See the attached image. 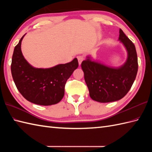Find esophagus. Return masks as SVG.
Returning <instances> with one entry per match:
<instances>
[{
    "instance_id": "obj_1",
    "label": "esophagus",
    "mask_w": 152,
    "mask_h": 152,
    "mask_svg": "<svg viewBox=\"0 0 152 152\" xmlns=\"http://www.w3.org/2000/svg\"><path fill=\"white\" fill-rule=\"evenodd\" d=\"M78 63H79V64L80 65V64H81V63H82V61L84 60V57H83V56H78Z\"/></svg>"
}]
</instances>
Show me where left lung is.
I'll return each mask as SVG.
<instances>
[{
  "mask_svg": "<svg viewBox=\"0 0 152 152\" xmlns=\"http://www.w3.org/2000/svg\"><path fill=\"white\" fill-rule=\"evenodd\" d=\"M119 40L124 44L128 53L127 61L118 69L94 62L88 57L82 63L84 79L93 100L100 102L116 101L129 91L136 78L138 58L132 41L119 29Z\"/></svg>",
  "mask_w": 152,
  "mask_h": 152,
  "instance_id": "left-lung-1",
  "label": "left lung"
}]
</instances>
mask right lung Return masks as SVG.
I'll return each mask as SVG.
<instances>
[{
	"label": "right lung",
	"instance_id": "right-lung-1",
	"mask_svg": "<svg viewBox=\"0 0 152 152\" xmlns=\"http://www.w3.org/2000/svg\"><path fill=\"white\" fill-rule=\"evenodd\" d=\"M16 45L12 56L11 72L16 88L23 96L34 104L49 106L61 101L64 86L74 70L78 66V59L50 69H36L25 59L21 50L23 38Z\"/></svg>",
	"mask_w": 152,
	"mask_h": 152
}]
</instances>
